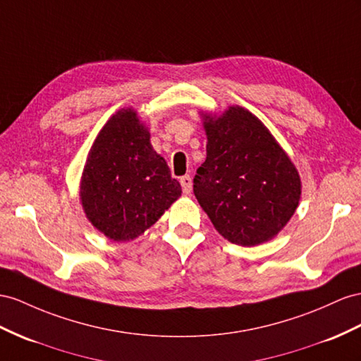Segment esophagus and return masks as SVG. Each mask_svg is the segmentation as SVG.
I'll list each match as a JSON object with an SVG mask.
<instances>
[{
	"instance_id": "1",
	"label": "esophagus",
	"mask_w": 361,
	"mask_h": 361,
	"mask_svg": "<svg viewBox=\"0 0 361 361\" xmlns=\"http://www.w3.org/2000/svg\"><path fill=\"white\" fill-rule=\"evenodd\" d=\"M180 183H181L183 192L186 193V195H189L190 190H192V178L189 177V175H184V177L180 178Z\"/></svg>"
}]
</instances>
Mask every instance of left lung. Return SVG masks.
I'll return each instance as SVG.
<instances>
[{
  "label": "left lung",
  "instance_id": "8db88e82",
  "mask_svg": "<svg viewBox=\"0 0 361 361\" xmlns=\"http://www.w3.org/2000/svg\"><path fill=\"white\" fill-rule=\"evenodd\" d=\"M207 157L193 193L227 241L255 247L270 241L299 206L302 181L270 129L243 106L202 113Z\"/></svg>",
  "mask_w": 361,
  "mask_h": 361
}]
</instances>
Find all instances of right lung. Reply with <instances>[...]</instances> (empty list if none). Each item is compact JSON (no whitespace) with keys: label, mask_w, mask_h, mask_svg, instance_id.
Segmentation results:
<instances>
[{"label":"right lung","mask_w":361,"mask_h":361,"mask_svg":"<svg viewBox=\"0 0 361 361\" xmlns=\"http://www.w3.org/2000/svg\"><path fill=\"white\" fill-rule=\"evenodd\" d=\"M181 197L180 183L151 145L134 108L108 118L88 152L79 198L90 223L108 239L133 241Z\"/></svg>","instance_id":"right-lung-1"}]
</instances>
